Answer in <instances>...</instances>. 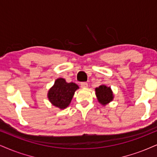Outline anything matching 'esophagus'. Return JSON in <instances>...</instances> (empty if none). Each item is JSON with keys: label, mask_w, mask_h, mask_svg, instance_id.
Wrapping results in <instances>:
<instances>
[{"label": "esophagus", "mask_w": 157, "mask_h": 157, "mask_svg": "<svg viewBox=\"0 0 157 157\" xmlns=\"http://www.w3.org/2000/svg\"><path fill=\"white\" fill-rule=\"evenodd\" d=\"M81 86L83 88H86L88 86V84L86 82H82L81 83Z\"/></svg>", "instance_id": "esophagus-1"}]
</instances>
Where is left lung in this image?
<instances>
[{
    "label": "left lung",
    "instance_id": "8db88e82",
    "mask_svg": "<svg viewBox=\"0 0 157 157\" xmlns=\"http://www.w3.org/2000/svg\"><path fill=\"white\" fill-rule=\"evenodd\" d=\"M95 91L98 101L102 105H106V104L112 101V100H113V92H112L110 87H108L105 85H101L99 87L96 88Z\"/></svg>",
    "mask_w": 157,
    "mask_h": 157
}]
</instances>
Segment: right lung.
I'll list each match as a JSON object with an SVG mask.
<instances>
[{"instance_id": "right-lung-1", "label": "right lung", "mask_w": 157, "mask_h": 157, "mask_svg": "<svg viewBox=\"0 0 157 157\" xmlns=\"http://www.w3.org/2000/svg\"><path fill=\"white\" fill-rule=\"evenodd\" d=\"M77 89L78 86L75 83H67L64 78H58L48 92V98L54 105L64 109L69 105Z\"/></svg>"}]
</instances>
